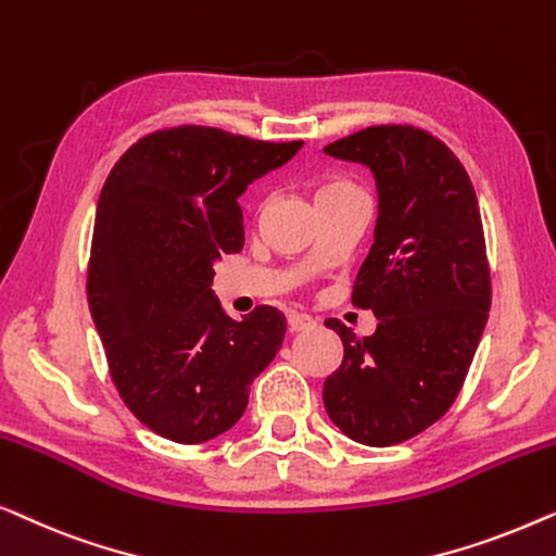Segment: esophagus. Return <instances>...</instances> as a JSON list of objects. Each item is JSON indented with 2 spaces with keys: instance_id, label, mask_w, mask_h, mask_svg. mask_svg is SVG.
<instances>
[{
  "instance_id": "1",
  "label": "esophagus",
  "mask_w": 556,
  "mask_h": 556,
  "mask_svg": "<svg viewBox=\"0 0 556 556\" xmlns=\"http://www.w3.org/2000/svg\"><path fill=\"white\" fill-rule=\"evenodd\" d=\"M287 323H289V330H292V332H307V330H315V327H317V319L309 317V315H302V312H289Z\"/></svg>"
}]
</instances>
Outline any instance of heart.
Masks as SVG:
<instances>
[{
	"instance_id": "obj_1",
	"label": "heart",
	"mask_w": 556,
	"mask_h": 556,
	"mask_svg": "<svg viewBox=\"0 0 556 556\" xmlns=\"http://www.w3.org/2000/svg\"><path fill=\"white\" fill-rule=\"evenodd\" d=\"M355 186L350 181H342V178H332V181H325L323 186L317 189V199H327V197H338V193H345V191H353Z\"/></svg>"
}]
</instances>
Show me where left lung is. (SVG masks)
Listing matches in <instances>:
<instances>
[{"label": "left lung", "instance_id": "left-lung-1", "mask_svg": "<svg viewBox=\"0 0 556 556\" xmlns=\"http://www.w3.org/2000/svg\"><path fill=\"white\" fill-rule=\"evenodd\" d=\"M325 153L375 178L378 222L353 302L378 327L357 338L327 319L345 355L323 401L342 433L382 448L433 426L464 386L491 307L481 211L466 168L426 130L375 125Z\"/></svg>", "mask_w": 556, "mask_h": 556}]
</instances>
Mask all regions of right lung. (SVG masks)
I'll return each mask as SVG.
<instances>
[{"instance_id": "right-lung-1", "label": "right lung", "mask_w": 556, "mask_h": 556, "mask_svg": "<svg viewBox=\"0 0 556 556\" xmlns=\"http://www.w3.org/2000/svg\"><path fill=\"white\" fill-rule=\"evenodd\" d=\"M300 148L186 125L140 138L100 191L90 315L123 403L168 441L229 431L285 342L279 309L231 319L211 285L214 264L244 247L239 197Z\"/></svg>"}]
</instances>
